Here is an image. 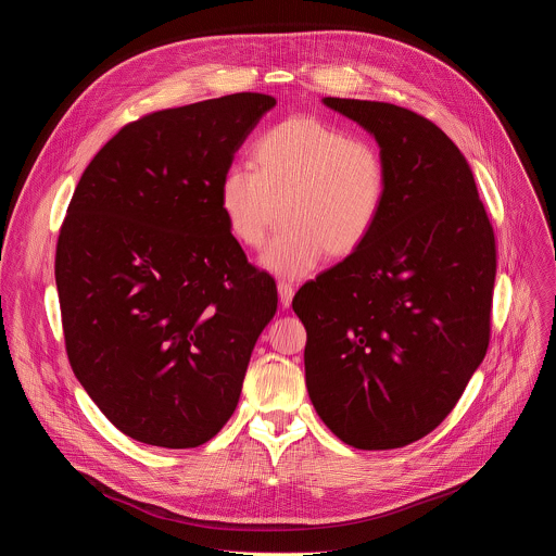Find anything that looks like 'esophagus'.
Returning a JSON list of instances; mask_svg holds the SVG:
<instances>
[{"label": "esophagus", "mask_w": 556, "mask_h": 556, "mask_svg": "<svg viewBox=\"0 0 556 556\" xmlns=\"http://www.w3.org/2000/svg\"><path fill=\"white\" fill-rule=\"evenodd\" d=\"M277 292H279V301H281V305H283V307H290L292 296H294V286H292V283H286V281H279Z\"/></svg>", "instance_id": "obj_1"}]
</instances>
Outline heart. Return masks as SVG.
<instances>
[{"instance_id":"b5f03b06","label":"heart","mask_w":556,"mask_h":556,"mask_svg":"<svg viewBox=\"0 0 556 556\" xmlns=\"http://www.w3.org/2000/svg\"><path fill=\"white\" fill-rule=\"evenodd\" d=\"M380 149L316 116H290L253 144V167L232 165L217 189L228 232L247 249L264 244L262 264L281 277H305L326 253H356L387 202Z\"/></svg>"}]
</instances>
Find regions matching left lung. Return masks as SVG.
<instances>
[{"label": "left lung", "instance_id": "left-lung-1", "mask_svg": "<svg viewBox=\"0 0 556 556\" xmlns=\"http://www.w3.org/2000/svg\"><path fill=\"white\" fill-rule=\"evenodd\" d=\"M324 103L384 155L387 202L369 240L301 286L309 401L345 444L401 448L431 433L486 356L495 235L455 142L378 101Z\"/></svg>", "mask_w": 556, "mask_h": 556}]
</instances>
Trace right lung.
I'll list each match as a JSON object with an SVG mask.
<instances>
[{
  "label": "right lung",
  "instance_id": "1",
  "mask_svg": "<svg viewBox=\"0 0 556 556\" xmlns=\"http://www.w3.org/2000/svg\"><path fill=\"white\" fill-rule=\"evenodd\" d=\"M277 101L240 92L125 125L78 180L54 279L74 376L125 435L208 442L232 416L277 286L228 232L217 189Z\"/></svg>",
  "mask_w": 556,
  "mask_h": 556
}]
</instances>
